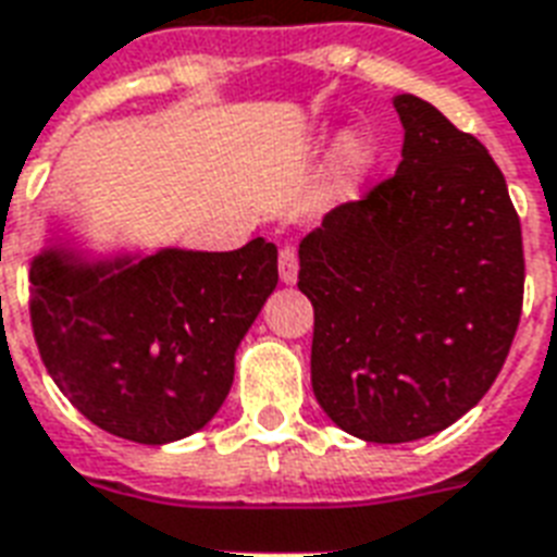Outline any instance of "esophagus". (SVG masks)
<instances>
[{"mask_svg": "<svg viewBox=\"0 0 557 557\" xmlns=\"http://www.w3.org/2000/svg\"><path fill=\"white\" fill-rule=\"evenodd\" d=\"M278 275H282L284 284H296V278H299V261H296V252L290 247L278 252Z\"/></svg>", "mask_w": 557, "mask_h": 557, "instance_id": "1", "label": "esophagus"}]
</instances>
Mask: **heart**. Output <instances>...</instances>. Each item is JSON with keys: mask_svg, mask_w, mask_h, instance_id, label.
<instances>
[{"mask_svg": "<svg viewBox=\"0 0 557 557\" xmlns=\"http://www.w3.org/2000/svg\"><path fill=\"white\" fill-rule=\"evenodd\" d=\"M374 159H377V148L372 139H366V136L343 139L334 153V165H331V191L337 200L357 191V185L363 183L374 168Z\"/></svg>", "mask_w": 557, "mask_h": 557, "instance_id": "obj_1", "label": "heart"}]
</instances>
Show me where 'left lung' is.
Returning a JSON list of instances; mask_svg holds the SVG:
<instances>
[{"label": "left lung", "mask_w": 557, "mask_h": 557, "mask_svg": "<svg viewBox=\"0 0 557 557\" xmlns=\"http://www.w3.org/2000/svg\"><path fill=\"white\" fill-rule=\"evenodd\" d=\"M395 176L343 202L299 244L313 305L310 383L346 433L433 435L497 381L523 308V238L506 176L433 103L395 95Z\"/></svg>", "instance_id": "8db88e82"}]
</instances>
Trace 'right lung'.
I'll return each instance as SVG.
<instances>
[{"label": "right lung", "instance_id": "obj_1", "mask_svg": "<svg viewBox=\"0 0 557 557\" xmlns=\"http://www.w3.org/2000/svg\"><path fill=\"white\" fill-rule=\"evenodd\" d=\"M28 278L34 339L72 407L119 438L168 444L223 407L278 252L256 238L232 252L89 258L51 238Z\"/></svg>", "mask_w": 557, "mask_h": 557}]
</instances>
